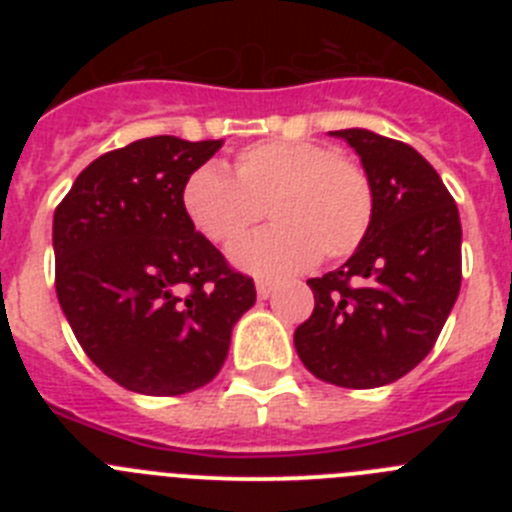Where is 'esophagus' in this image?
<instances>
[{"instance_id":"34e87169","label":"esophagus","mask_w":512,"mask_h":512,"mask_svg":"<svg viewBox=\"0 0 512 512\" xmlns=\"http://www.w3.org/2000/svg\"><path fill=\"white\" fill-rule=\"evenodd\" d=\"M274 289H277V284L269 282V279H259V282H256V295H259L261 300L274 295Z\"/></svg>"}]
</instances>
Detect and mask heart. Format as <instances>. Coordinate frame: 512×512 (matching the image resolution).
<instances>
[{"instance_id":"heart-1","label":"heart","mask_w":512,"mask_h":512,"mask_svg":"<svg viewBox=\"0 0 512 512\" xmlns=\"http://www.w3.org/2000/svg\"><path fill=\"white\" fill-rule=\"evenodd\" d=\"M182 205L215 243L238 241L266 215L274 225L230 248L241 269L279 277L315 259L351 256L372 228L377 197L364 166L310 140H264L235 153L233 176L205 164L187 176Z\"/></svg>"}]
</instances>
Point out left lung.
I'll return each instance as SVG.
<instances>
[{
  "label": "left lung",
  "mask_w": 512,
  "mask_h": 512,
  "mask_svg": "<svg viewBox=\"0 0 512 512\" xmlns=\"http://www.w3.org/2000/svg\"><path fill=\"white\" fill-rule=\"evenodd\" d=\"M374 184L372 228L336 271L307 279L315 310L295 330L318 379L372 390L428 356L461 287V223L441 176L408 143L364 128L333 130Z\"/></svg>",
  "instance_id": "1"
}]
</instances>
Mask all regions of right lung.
<instances>
[{
	"label": "right lung",
	"instance_id": "1",
	"mask_svg": "<svg viewBox=\"0 0 512 512\" xmlns=\"http://www.w3.org/2000/svg\"><path fill=\"white\" fill-rule=\"evenodd\" d=\"M223 140H135L76 176L53 215L56 295L84 354L138 395L200 390L256 302L253 279L197 233L182 205Z\"/></svg>",
	"mask_w": 512,
	"mask_h": 512
}]
</instances>
